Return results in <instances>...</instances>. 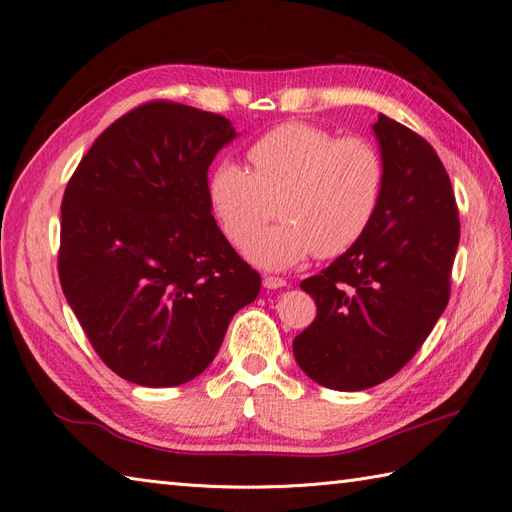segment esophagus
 Returning a JSON list of instances; mask_svg holds the SVG:
<instances>
[{
	"label": "esophagus",
	"mask_w": 512,
	"mask_h": 512,
	"mask_svg": "<svg viewBox=\"0 0 512 512\" xmlns=\"http://www.w3.org/2000/svg\"><path fill=\"white\" fill-rule=\"evenodd\" d=\"M262 286H265L267 290H277V288L286 286V280H282V277H275V275H265L262 277Z\"/></svg>",
	"instance_id": "1"
}]
</instances>
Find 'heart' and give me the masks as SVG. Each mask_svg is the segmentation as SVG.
Segmentation results:
<instances>
[{
  "instance_id": "heart-1",
  "label": "heart",
  "mask_w": 512,
  "mask_h": 512,
  "mask_svg": "<svg viewBox=\"0 0 512 512\" xmlns=\"http://www.w3.org/2000/svg\"><path fill=\"white\" fill-rule=\"evenodd\" d=\"M252 173L232 160L213 168L209 203L224 235L245 247L278 205L283 222L247 247L265 269H286L309 254L337 256L374 222L384 160L361 136L337 138L309 123H282L247 151Z\"/></svg>"
}]
</instances>
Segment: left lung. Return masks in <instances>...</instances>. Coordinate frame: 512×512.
<instances>
[{"label": "left lung", "instance_id": "obj_1", "mask_svg": "<svg viewBox=\"0 0 512 512\" xmlns=\"http://www.w3.org/2000/svg\"><path fill=\"white\" fill-rule=\"evenodd\" d=\"M384 160L374 222L350 250L301 288L316 318L292 352L314 382L363 391L395 376L436 327L451 297L459 213L438 153L416 132L378 115Z\"/></svg>", "mask_w": 512, "mask_h": 512}]
</instances>
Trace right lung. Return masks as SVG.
<instances>
[{
  "instance_id": "1",
  "label": "right lung",
  "mask_w": 512,
  "mask_h": 512,
  "mask_svg": "<svg viewBox=\"0 0 512 512\" xmlns=\"http://www.w3.org/2000/svg\"><path fill=\"white\" fill-rule=\"evenodd\" d=\"M235 128L168 100L111 123L61 200L59 282L100 359L123 380L179 386L218 354L260 275L211 215L207 170Z\"/></svg>"
}]
</instances>
